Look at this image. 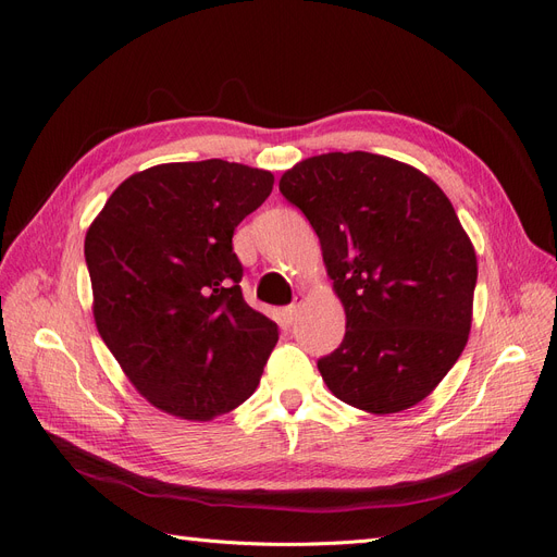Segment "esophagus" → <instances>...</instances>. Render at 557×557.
Here are the masks:
<instances>
[{
	"mask_svg": "<svg viewBox=\"0 0 557 557\" xmlns=\"http://www.w3.org/2000/svg\"><path fill=\"white\" fill-rule=\"evenodd\" d=\"M301 307H305V299H301V297H297L290 307H285V315H288L290 323H293V320H297V315H299Z\"/></svg>",
	"mask_w": 557,
	"mask_h": 557,
	"instance_id": "esophagus-1",
	"label": "esophagus"
}]
</instances>
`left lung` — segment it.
<instances>
[{
  "instance_id": "obj_1",
  "label": "left lung",
  "mask_w": 557,
  "mask_h": 557,
  "mask_svg": "<svg viewBox=\"0 0 557 557\" xmlns=\"http://www.w3.org/2000/svg\"><path fill=\"white\" fill-rule=\"evenodd\" d=\"M278 190L309 218L346 311L344 342L318 360L334 397L381 416L425 399L465 350L479 274L444 190L362 150L301 160Z\"/></svg>"
}]
</instances>
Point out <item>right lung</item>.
Listing matches in <instances>:
<instances>
[{
	"label": "right lung",
	"mask_w": 557,
	"mask_h": 557,
	"mask_svg": "<svg viewBox=\"0 0 557 557\" xmlns=\"http://www.w3.org/2000/svg\"><path fill=\"white\" fill-rule=\"evenodd\" d=\"M272 185L225 160L158 164L117 185L86 234L97 330L166 413L211 420L256 393L278 325L246 305L232 237Z\"/></svg>",
	"instance_id": "obj_1"
}]
</instances>
